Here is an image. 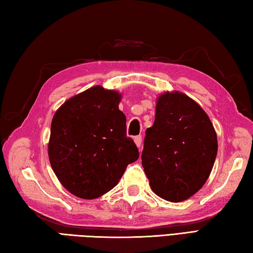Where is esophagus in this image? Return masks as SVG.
Returning <instances> with one entry per match:
<instances>
[{
    "mask_svg": "<svg viewBox=\"0 0 253 253\" xmlns=\"http://www.w3.org/2000/svg\"><path fill=\"white\" fill-rule=\"evenodd\" d=\"M141 136H136L135 138H133V141H135V143H136V146L138 147V148H140V146H141Z\"/></svg>",
    "mask_w": 253,
    "mask_h": 253,
    "instance_id": "1",
    "label": "esophagus"
}]
</instances>
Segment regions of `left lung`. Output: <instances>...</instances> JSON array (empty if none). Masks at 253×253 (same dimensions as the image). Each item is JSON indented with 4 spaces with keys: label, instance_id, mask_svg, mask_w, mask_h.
<instances>
[{
    "label": "left lung",
    "instance_id": "8db88e82",
    "mask_svg": "<svg viewBox=\"0 0 253 253\" xmlns=\"http://www.w3.org/2000/svg\"><path fill=\"white\" fill-rule=\"evenodd\" d=\"M217 150L214 126L194 100L177 91L157 98L141 163L158 196L173 203L190 199L209 179Z\"/></svg>",
    "mask_w": 253,
    "mask_h": 253
}]
</instances>
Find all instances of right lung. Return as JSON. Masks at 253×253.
Masks as SVG:
<instances>
[{
	"label": "right lung",
	"mask_w": 253,
	"mask_h": 253,
	"mask_svg": "<svg viewBox=\"0 0 253 253\" xmlns=\"http://www.w3.org/2000/svg\"><path fill=\"white\" fill-rule=\"evenodd\" d=\"M121 100L120 92L95 85L69 98L52 117L49 161L64 189L80 199L111 191L139 158L126 136Z\"/></svg>",
	"instance_id": "1"
}]
</instances>
